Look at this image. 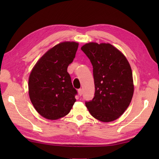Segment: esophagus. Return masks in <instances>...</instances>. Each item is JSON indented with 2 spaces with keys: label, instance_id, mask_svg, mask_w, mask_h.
Listing matches in <instances>:
<instances>
[{
  "label": "esophagus",
  "instance_id": "34e87169",
  "mask_svg": "<svg viewBox=\"0 0 159 159\" xmlns=\"http://www.w3.org/2000/svg\"><path fill=\"white\" fill-rule=\"evenodd\" d=\"M78 93H79V96H82V94H83V90H82V89H79V90H78Z\"/></svg>",
  "mask_w": 159,
  "mask_h": 159
}]
</instances>
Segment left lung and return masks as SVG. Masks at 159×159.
Wrapping results in <instances>:
<instances>
[{"instance_id": "left-lung-1", "label": "left lung", "mask_w": 159, "mask_h": 159, "mask_svg": "<svg viewBox=\"0 0 159 159\" xmlns=\"http://www.w3.org/2000/svg\"><path fill=\"white\" fill-rule=\"evenodd\" d=\"M93 66V98L85 102L90 114L103 122L117 120L126 110L134 92L129 63L110 43L90 42L81 47Z\"/></svg>"}]
</instances>
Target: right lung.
I'll use <instances>...</instances> for the list:
<instances>
[{
	"label": "right lung",
	"mask_w": 159,
	"mask_h": 159,
	"mask_svg": "<svg viewBox=\"0 0 159 159\" xmlns=\"http://www.w3.org/2000/svg\"><path fill=\"white\" fill-rule=\"evenodd\" d=\"M79 43L65 42L55 46L39 59L29 79V93L35 110L43 117L57 120L70 113L77 91L67 67L73 61Z\"/></svg>",
	"instance_id": "1"
}]
</instances>
